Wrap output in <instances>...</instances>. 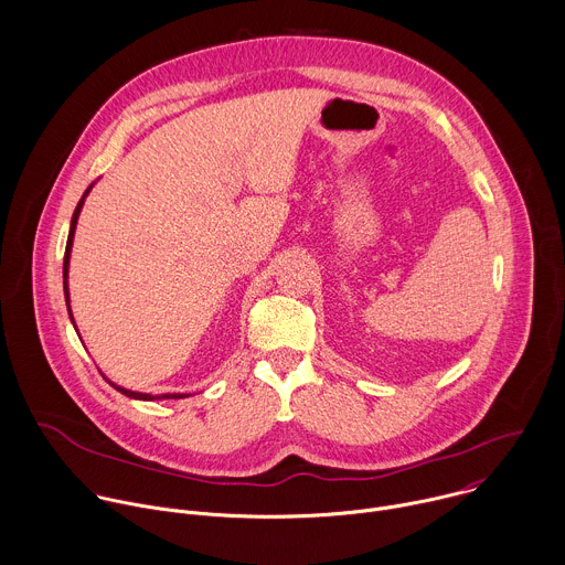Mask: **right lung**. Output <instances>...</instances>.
Listing matches in <instances>:
<instances>
[{
    "label": "right lung",
    "instance_id": "right-lung-1",
    "mask_svg": "<svg viewBox=\"0 0 565 565\" xmlns=\"http://www.w3.org/2000/svg\"><path fill=\"white\" fill-rule=\"evenodd\" d=\"M85 194H89V190L85 192ZM83 203H85V196L79 199V203H77V207H75V212H73V218H71V230H68V238H66V250H64V297H66V306H68V288H66V273H68V255H71V246H73V232H75V223H77V214H79V210H83ZM73 319V317H71ZM105 377V375H103ZM109 382V380H107ZM116 391H120L122 395H127V397H136V399H177V397H185L183 393H166V395H149V393H138V391H127V388H122V386H118V384H114V382H109Z\"/></svg>",
    "mask_w": 565,
    "mask_h": 565
}]
</instances>
